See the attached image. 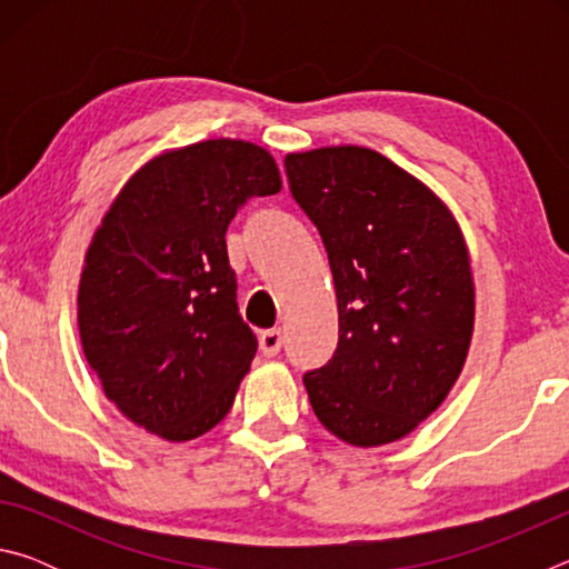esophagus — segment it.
<instances>
[{
    "label": "esophagus",
    "instance_id": "obj_1",
    "mask_svg": "<svg viewBox=\"0 0 569 569\" xmlns=\"http://www.w3.org/2000/svg\"><path fill=\"white\" fill-rule=\"evenodd\" d=\"M283 346V333L281 329H268L261 333V351L263 356H276Z\"/></svg>",
    "mask_w": 569,
    "mask_h": 569
}]
</instances>
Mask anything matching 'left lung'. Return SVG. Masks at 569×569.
Segmentation results:
<instances>
[{
    "label": "left lung",
    "mask_w": 569,
    "mask_h": 569,
    "mask_svg": "<svg viewBox=\"0 0 569 569\" xmlns=\"http://www.w3.org/2000/svg\"><path fill=\"white\" fill-rule=\"evenodd\" d=\"M291 192L323 238L339 303L333 359L306 373L313 413L351 447L409 437L465 369L475 278L455 213L381 152H288Z\"/></svg>",
    "instance_id": "1"
}]
</instances>
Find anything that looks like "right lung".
<instances>
[{"mask_svg": "<svg viewBox=\"0 0 569 569\" xmlns=\"http://www.w3.org/2000/svg\"><path fill=\"white\" fill-rule=\"evenodd\" d=\"M281 186L256 142H192L134 170L94 228L77 288L82 351L150 435L198 439L233 407L258 339L238 313L226 230L250 196Z\"/></svg>", "mask_w": 569, "mask_h": 569, "instance_id": "obj_1", "label": "right lung"}]
</instances>
